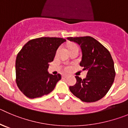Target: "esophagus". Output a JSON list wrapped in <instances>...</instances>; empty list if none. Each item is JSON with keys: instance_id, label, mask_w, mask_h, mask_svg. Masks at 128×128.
Wrapping results in <instances>:
<instances>
[{"instance_id": "obj_1", "label": "esophagus", "mask_w": 128, "mask_h": 128, "mask_svg": "<svg viewBox=\"0 0 128 128\" xmlns=\"http://www.w3.org/2000/svg\"><path fill=\"white\" fill-rule=\"evenodd\" d=\"M67 77H68L67 75H63V76H62V78H66Z\"/></svg>"}]
</instances>
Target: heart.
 <instances>
[{
	"label": "heart",
	"instance_id": "heart-1",
	"mask_svg": "<svg viewBox=\"0 0 128 128\" xmlns=\"http://www.w3.org/2000/svg\"><path fill=\"white\" fill-rule=\"evenodd\" d=\"M73 46L74 45H72V46ZM71 46H70V47H71ZM70 66H68V67H66V70H69V69H70Z\"/></svg>",
	"mask_w": 128,
	"mask_h": 128
}]
</instances>
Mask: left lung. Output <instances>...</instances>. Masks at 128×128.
Returning <instances> with one entry per match:
<instances>
[{"mask_svg": "<svg viewBox=\"0 0 128 128\" xmlns=\"http://www.w3.org/2000/svg\"><path fill=\"white\" fill-rule=\"evenodd\" d=\"M82 51L80 66L88 72L85 78L76 76V84L70 86L74 95L85 102H94L105 96L114 80V63L110 53L95 38L90 36L67 37Z\"/></svg>", "mask_w": 128, "mask_h": 128, "instance_id": "left-lung-1", "label": "left lung"}]
</instances>
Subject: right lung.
<instances>
[{"label":"right lung","mask_w":128,"mask_h":128,"mask_svg":"<svg viewBox=\"0 0 128 128\" xmlns=\"http://www.w3.org/2000/svg\"><path fill=\"white\" fill-rule=\"evenodd\" d=\"M66 40L58 37H40L30 40L18 54L16 60V84L30 98L50 93L61 80V76L48 72L60 46Z\"/></svg>","instance_id":"add662e5"}]
</instances>
